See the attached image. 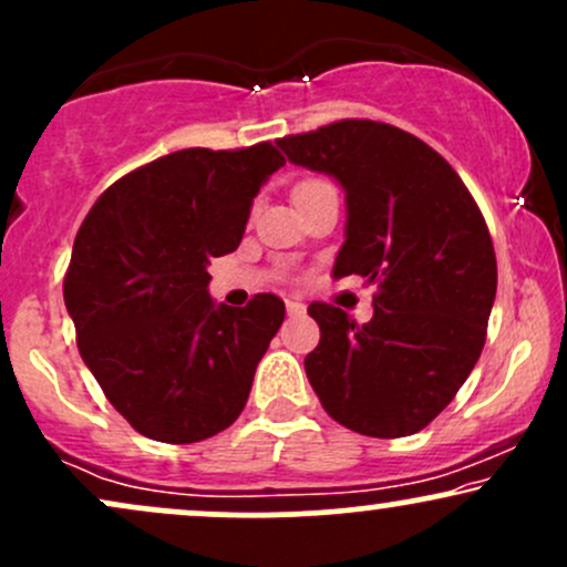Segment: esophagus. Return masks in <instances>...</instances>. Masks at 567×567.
<instances>
[{
    "label": "esophagus",
    "instance_id": "1",
    "mask_svg": "<svg viewBox=\"0 0 567 567\" xmlns=\"http://www.w3.org/2000/svg\"><path fill=\"white\" fill-rule=\"evenodd\" d=\"M285 306H288V315L290 317H301L303 311H306V306L301 301H292V298H288V301H285Z\"/></svg>",
    "mask_w": 567,
    "mask_h": 567
}]
</instances>
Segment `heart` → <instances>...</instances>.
<instances>
[{
    "instance_id": "obj_1",
    "label": "heart",
    "mask_w": 567,
    "mask_h": 567,
    "mask_svg": "<svg viewBox=\"0 0 567 567\" xmlns=\"http://www.w3.org/2000/svg\"><path fill=\"white\" fill-rule=\"evenodd\" d=\"M322 184H328V181H322V178H309V181H301V184L296 186V194H298V192H309V188L322 186Z\"/></svg>"
}]
</instances>
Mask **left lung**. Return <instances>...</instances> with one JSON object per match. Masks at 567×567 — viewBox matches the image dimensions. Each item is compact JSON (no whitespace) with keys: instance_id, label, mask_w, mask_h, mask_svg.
I'll return each instance as SVG.
<instances>
[{"instance_id":"1","label":"left lung","mask_w":567,"mask_h":567,"mask_svg":"<svg viewBox=\"0 0 567 567\" xmlns=\"http://www.w3.org/2000/svg\"><path fill=\"white\" fill-rule=\"evenodd\" d=\"M292 165L347 192L333 277L375 285L373 320L315 301L320 343L303 365L330 419L365 437H408L470 379L496 298V252L470 188L405 130L341 120L279 138Z\"/></svg>"}]
</instances>
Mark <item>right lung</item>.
Instances as JSON below:
<instances>
[{
  "mask_svg": "<svg viewBox=\"0 0 567 567\" xmlns=\"http://www.w3.org/2000/svg\"><path fill=\"white\" fill-rule=\"evenodd\" d=\"M282 165L269 141L184 148L116 181L82 220L63 301L84 365L143 437L188 445L243 413L285 303H216L207 266L237 250L252 197Z\"/></svg>",
  "mask_w": 567,
  "mask_h": 567,
  "instance_id": "1",
  "label": "right lung"
}]
</instances>
